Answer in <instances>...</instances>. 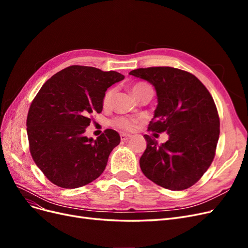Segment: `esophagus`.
I'll return each instance as SVG.
<instances>
[{"label":"esophagus","instance_id":"obj_1","mask_svg":"<svg viewBox=\"0 0 248 248\" xmlns=\"http://www.w3.org/2000/svg\"><path fill=\"white\" fill-rule=\"evenodd\" d=\"M131 134H129V133H121L120 134V138H121V140H124V141H126V140H128L129 139H131Z\"/></svg>","mask_w":248,"mask_h":248}]
</instances>
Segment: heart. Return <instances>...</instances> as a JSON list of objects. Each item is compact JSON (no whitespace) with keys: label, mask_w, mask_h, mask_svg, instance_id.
Here are the masks:
<instances>
[{"label":"heart","mask_w":248,"mask_h":248,"mask_svg":"<svg viewBox=\"0 0 248 248\" xmlns=\"http://www.w3.org/2000/svg\"><path fill=\"white\" fill-rule=\"evenodd\" d=\"M147 87H149V86L146 84H142V82H138V84L134 85L132 87V92H133L134 96H137L141 91V90H144ZM114 95H115L114 88H109L107 90L106 93H104V95H103V98H102L103 107L110 106L112 98H114ZM137 123H138V120L126 118V117H117V118L111 120V125L117 127V128H120V129H127V130L133 129L134 127L137 126Z\"/></svg>","instance_id":"obj_1"}]
</instances>
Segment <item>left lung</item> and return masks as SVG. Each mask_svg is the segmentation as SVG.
Here are the masks:
<instances>
[{
	"label": "left lung",
	"instance_id": "obj_1",
	"mask_svg": "<svg viewBox=\"0 0 248 248\" xmlns=\"http://www.w3.org/2000/svg\"><path fill=\"white\" fill-rule=\"evenodd\" d=\"M129 74L156 90L158 104L148 130L170 137L158 145L145 134L141 171L163 188H189L211 166L219 138V116L211 94L197 77L174 67L139 68Z\"/></svg>",
	"mask_w": 248,
	"mask_h": 248
}]
</instances>
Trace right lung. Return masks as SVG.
Returning <instances> with one entry per match:
<instances>
[{
  "label": "right lung",
  "mask_w": 248,
  "mask_h": 248,
  "mask_svg": "<svg viewBox=\"0 0 248 248\" xmlns=\"http://www.w3.org/2000/svg\"><path fill=\"white\" fill-rule=\"evenodd\" d=\"M117 71L72 65L47 79L30 106L27 132L32 158L51 183L78 188L98 178L120 142L107 129L96 140L84 132L102 111L108 88L122 80Z\"/></svg>",
  "instance_id": "obj_1"
}]
</instances>
